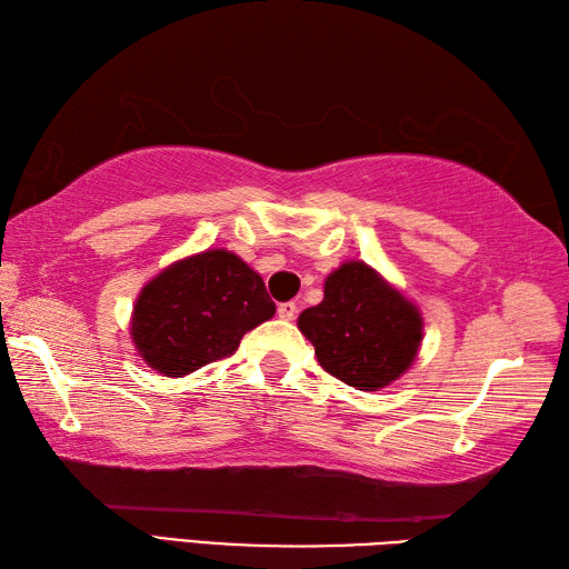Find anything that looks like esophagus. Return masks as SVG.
Listing matches in <instances>:
<instances>
[{
    "mask_svg": "<svg viewBox=\"0 0 569 569\" xmlns=\"http://www.w3.org/2000/svg\"><path fill=\"white\" fill-rule=\"evenodd\" d=\"M298 316V306L296 303H281L278 306V318L281 320H296Z\"/></svg>",
    "mask_w": 569,
    "mask_h": 569,
    "instance_id": "34e87169",
    "label": "esophagus"
}]
</instances>
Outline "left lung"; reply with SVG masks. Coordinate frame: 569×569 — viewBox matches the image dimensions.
<instances>
[{
  "label": "left lung",
  "mask_w": 569,
  "mask_h": 569,
  "mask_svg": "<svg viewBox=\"0 0 569 569\" xmlns=\"http://www.w3.org/2000/svg\"><path fill=\"white\" fill-rule=\"evenodd\" d=\"M298 328L320 367L359 391H377L413 365L422 340L418 308L361 261L325 281V298L300 312Z\"/></svg>",
  "instance_id": "8db88e82"
}]
</instances>
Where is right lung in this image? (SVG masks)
Wrapping results in <instances>:
<instances>
[{
	"instance_id": "obj_1",
	"label": "right lung",
	"mask_w": 569,
	"mask_h": 569,
	"mask_svg": "<svg viewBox=\"0 0 569 569\" xmlns=\"http://www.w3.org/2000/svg\"><path fill=\"white\" fill-rule=\"evenodd\" d=\"M273 312L261 276L237 253L212 249L176 261L141 288L131 340L151 369L186 377L232 357L241 337Z\"/></svg>"
}]
</instances>
